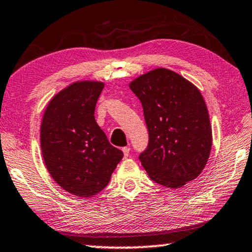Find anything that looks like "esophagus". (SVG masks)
Segmentation results:
<instances>
[{
    "label": "esophagus",
    "mask_w": 252,
    "mask_h": 252,
    "mask_svg": "<svg viewBox=\"0 0 252 252\" xmlns=\"http://www.w3.org/2000/svg\"><path fill=\"white\" fill-rule=\"evenodd\" d=\"M122 151H123V155H125V158H127V157H129V153H130V148H127V147L122 148Z\"/></svg>",
    "instance_id": "1"
}]
</instances>
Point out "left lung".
<instances>
[{
	"instance_id": "1",
	"label": "left lung",
	"mask_w": 252,
	"mask_h": 252,
	"mask_svg": "<svg viewBox=\"0 0 252 252\" xmlns=\"http://www.w3.org/2000/svg\"><path fill=\"white\" fill-rule=\"evenodd\" d=\"M141 101L149 143L139 156L151 180L181 188L202 172L212 146V131L203 96L180 74L164 67L130 83Z\"/></svg>"
}]
</instances>
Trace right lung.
I'll list each match as a JSON object with an SVG mask.
<instances>
[{
  "instance_id": "right-lung-1",
  "label": "right lung",
  "mask_w": 252,
  "mask_h": 252,
  "mask_svg": "<svg viewBox=\"0 0 252 252\" xmlns=\"http://www.w3.org/2000/svg\"><path fill=\"white\" fill-rule=\"evenodd\" d=\"M103 87L97 81L70 84L52 97L42 119L46 169L60 187L76 197H92L103 190L123 158L94 119Z\"/></svg>"
}]
</instances>
